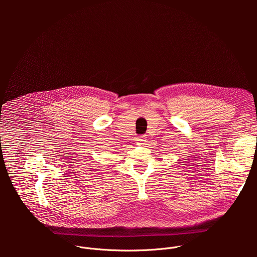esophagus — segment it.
Instances as JSON below:
<instances>
[{"label": "esophagus", "instance_id": "obj_1", "mask_svg": "<svg viewBox=\"0 0 257 257\" xmlns=\"http://www.w3.org/2000/svg\"><path fill=\"white\" fill-rule=\"evenodd\" d=\"M145 141H146L145 135H140V136H138V137L136 138V142H137L138 144H143Z\"/></svg>", "mask_w": 257, "mask_h": 257}]
</instances>
